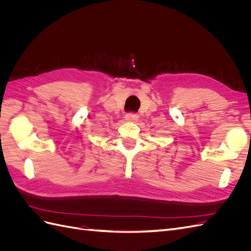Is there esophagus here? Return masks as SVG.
I'll use <instances>...</instances> for the list:
<instances>
[{
  "instance_id": "34e87169",
  "label": "esophagus",
  "mask_w": 251,
  "mask_h": 251,
  "mask_svg": "<svg viewBox=\"0 0 251 251\" xmlns=\"http://www.w3.org/2000/svg\"><path fill=\"white\" fill-rule=\"evenodd\" d=\"M126 121H130V123H135V121L138 120V115L135 113H127L125 116Z\"/></svg>"
}]
</instances>
